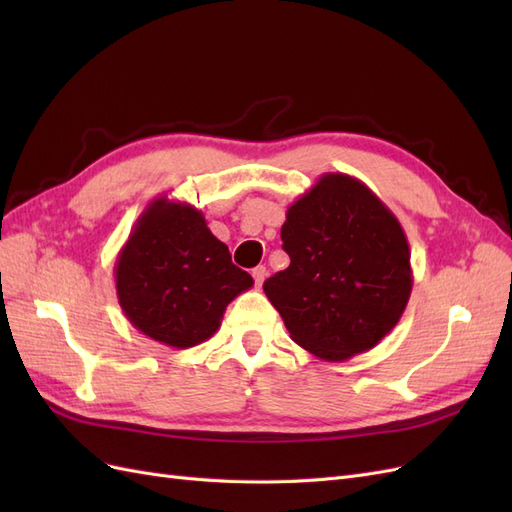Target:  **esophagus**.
Returning a JSON list of instances; mask_svg holds the SVG:
<instances>
[{
	"label": "esophagus",
	"instance_id": "obj_1",
	"mask_svg": "<svg viewBox=\"0 0 512 512\" xmlns=\"http://www.w3.org/2000/svg\"><path fill=\"white\" fill-rule=\"evenodd\" d=\"M252 275H254V282H256V286H262V282L267 280V267H256L254 271H252Z\"/></svg>",
	"mask_w": 512,
	"mask_h": 512
}]
</instances>
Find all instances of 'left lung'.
Masks as SVG:
<instances>
[{"mask_svg":"<svg viewBox=\"0 0 512 512\" xmlns=\"http://www.w3.org/2000/svg\"><path fill=\"white\" fill-rule=\"evenodd\" d=\"M282 241L290 265L262 288L292 342L342 363L395 329L412 292L410 247L363 181L324 173L288 207Z\"/></svg>","mask_w":512,"mask_h":512,"instance_id":"left-lung-1","label":"left lung"}]
</instances>
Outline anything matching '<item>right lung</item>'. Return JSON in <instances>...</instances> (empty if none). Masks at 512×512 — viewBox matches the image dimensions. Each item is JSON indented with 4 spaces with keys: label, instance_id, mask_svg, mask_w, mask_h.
Masks as SVG:
<instances>
[{
    "label": "right lung",
    "instance_id": "1",
    "mask_svg": "<svg viewBox=\"0 0 512 512\" xmlns=\"http://www.w3.org/2000/svg\"><path fill=\"white\" fill-rule=\"evenodd\" d=\"M252 286L203 211L166 194L138 215L115 262L117 299L132 327L181 350L218 331L228 303Z\"/></svg>",
    "mask_w": 512,
    "mask_h": 512
}]
</instances>
